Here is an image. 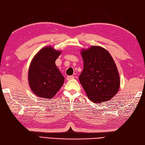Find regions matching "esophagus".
I'll return each mask as SVG.
<instances>
[{
  "mask_svg": "<svg viewBox=\"0 0 145 145\" xmlns=\"http://www.w3.org/2000/svg\"><path fill=\"white\" fill-rule=\"evenodd\" d=\"M73 78H74V76H73V75L68 76V77H67V80H72V79H73Z\"/></svg>",
  "mask_w": 145,
  "mask_h": 145,
  "instance_id": "1",
  "label": "esophagus"
}]
</instances>
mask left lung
Here are the masks:
<instances>
[{
    "mask_svg": "<svg viewBox=\"0 0 145 145\" xmlns=\"http://www.w3.org/2000/svg\"><path fill=\"white\" fill-rule=\"evenodd\" d=\"M84 69L79 81L87 96L95 103L109 101L120 88V76L113 59L105 48L99 46L83 50Z\"/></svg>",
    "mask_w": 145,
    "mask_h": 145,
    "instance_id": "obj_1",
    "label": "left lung"
}]
</instances>
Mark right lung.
<instances>
[{
	"mask_svg": "<svg viewBox=\"0 0 145 145\" xmlns=\"http://www.w3.org/2000/svg\"><path fill=\"white\" fill-rule=\"evenodd\" d=\"M60 54L59 51L46 46L32 61L28 74L29 84L38 97L51 99L63 86L65 78L55 63Z\"/></svg>",
	"mask_w": 145,
	"mask_h": 145,
	"instance_id": "obj_1",
	"label": "right lung"
}]
</instances>
